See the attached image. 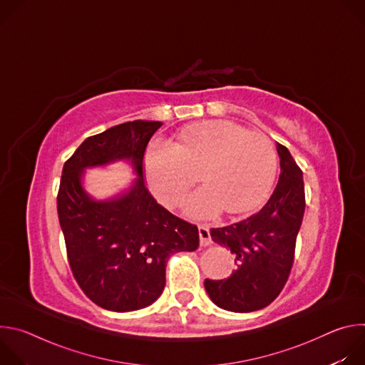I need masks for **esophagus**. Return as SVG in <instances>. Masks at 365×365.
Instances as JSON below:
<instances>
[{"mask_svg":"<svg viewBox=\"0 0 365 365\" xmlns=\"http://www.w3.org/2000/svg\"><path fill=\"white\" fill-rule=\"evenodd\" d=\"M197 231H199V240H200V245H210L212 242V238H211V232H210V228H207V225L205 224H199L197 227Z\"/></svg>","mask_w":365,"mask_h":365,"instance_id":"1","label":"esophagus"}]
</instances>
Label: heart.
<instances>
[{
    "mask_svg": "<svg viewBox=\"0 0 365 365\" xmlns=\"http://www.w3.org/2000/svg\"><path fill=\"white\" fill-rule=\"evenodd\" d=\"M277 170L273 141L231 121H207L183 128L179 143L154 138L145 154L147 180L165 205H176L196 182L205 187L185 200L199 217L220 212L238 215L267 196Z\"/></svg>",
    "mask_w": 365,
    "mask_h": 365,
    "instance_id": "b5f03b06",
    "label": "heart"
}]
</instances>
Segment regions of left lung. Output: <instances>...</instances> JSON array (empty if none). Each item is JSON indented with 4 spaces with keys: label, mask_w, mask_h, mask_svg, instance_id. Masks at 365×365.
I'll list each match as a JSON object with an SVG mask.
<instances>
[{
    "label": "left lung",
    "mask_w": 365,
    "mask_h": 365,
    "mask_svg": "<svg viewBox=\"0 0 365 365\" xmlns=\"http://www.w3.org/2000/svg\"><path fill=\"white\" fill-rule=\"evenodd\" d=\"M276 148L280 176L264 206L240 222L211 230L212 240L231 250L237 264L228 279L205 280L212 302L227 310L254 312L269 306L292 272L306 205L304 185L289 150L280 143Z\"/></svg>",
    "instance_id": "obj_1"
}]
</instances>
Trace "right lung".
<instances>
[{
	"instance_id": "right-lung-1",
	"label": "right lung",
	"mask_w": 365,
	"mask_h": 365,
	"mask_svg": "<svg viewBox=\"0 0 365 365\" xmlns=\"http://www.w3.org/2000/svg\"><path fill=\"white\" fill-rule=\"evenodd\" d=\"M160 121H128L88 137L65 162L58 214L71 270L98 306L128 312L158 299L172 254L199 247L197 227L173 215L147 189L144 153ZM118 158L133 162L138 180L124 197L95 202L80 176L85 167Z\"/></svg>"
}]
</instances>
